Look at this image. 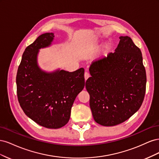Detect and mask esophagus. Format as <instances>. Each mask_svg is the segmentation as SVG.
<instances>
[{
	"label": "esophagus",
	"instance_id": "esophagus-1",
	"mask_svg": "<svg viewBox=\"0 0 159 159\" xmlns=\"http://www.w3.org/2000/svg\"><path fill=\"white\" fill-rule=\"evenodd\" d=\"M89 77V74L88 73V72H85L84 74V78H85V80H87Z\"/></svg>",
	"mask_w": 159,
	"mask_h": 159
}]
</instances>
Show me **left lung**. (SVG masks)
I'll return each instance as SVG.
<instances>
[{"label": "left lung", "instance_id": "1", "mask_svg": "<svg viewBox=\"0 0 159 159\" xmlns=\"http://www.w3.org/2000/svg\"><path fill=\"white\" fill-rule=\"evenodd\" d=\"M107 56L93 61L91 77L85 82L93 119L103 126H115L129 119L141 107L147 76L141 50L129 36Z\"/></svg>", "mask_w": 159, "mask_h": 159}]
</instances>
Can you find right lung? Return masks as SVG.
<instances>
[{
    "label": "right lung",
    "mask_w": 159,
    "mask_h": 159,
    "mask_svg": "<svg viewBox=\"0 0 159 159\" xmlns=\"http://www.w3.org/2000/svg\"><path fill=\"white\" fill-rule=\"evenodd\" d=\"M53 33L38 36L24 52L16 75L18 102L34 121L48 129H58L70 120L71 109L85 85L84 69L73 72L42 70L38 64L39 50L48 47Z\"/></svg>",
    "instance_id": "add662e5"
}]
</instances>
